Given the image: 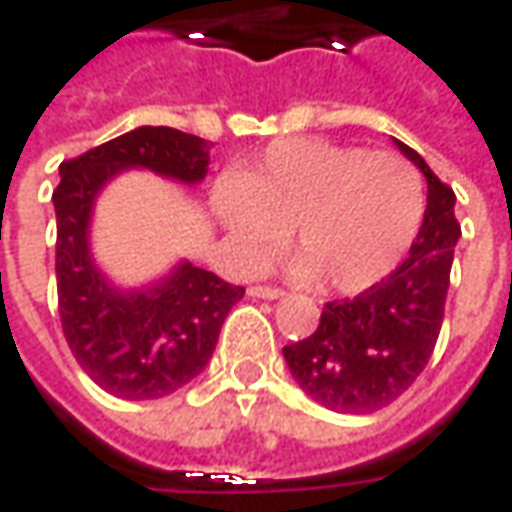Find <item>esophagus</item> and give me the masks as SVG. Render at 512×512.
<instances>
[{"mask_svg":"<svg viewBox=\"0 0 512 512\" xmlns=\"http://www.w3.org/2000/svg\"><path fill=\"white\" fill-rule=\"evenodd\" d=\"M249 293L257 296V299H268V301L282 299V296H285V290L274 288V285H255V288H249Z\"/></svg>","mask_w":512,"mask_h":512,"instance_id":"1","label":"esophagus"}]
</instances>
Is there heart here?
<instances>
[{
	"label": "heart",
	"mask_w": 512,
	"mask_h": 512,
	"mask_svg": "<svg viewBox=\"0 0 512 512\" xmlns=\"http://www.w3.org/2000/svg\"><path fill=\"white\" fill-rule=\"evenodd\" d=\"M216 213L255 260H268L293 230L296 274L354 296L403 263L425 219V189L395 153L282 139L224 183Z\"/></svg>",
	"instance_id": "obj_1"
}]
</instances>
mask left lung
Segmentation results:
<instances>
[{
  "label": "left lung",
  "mask_w": 512,
  "mask_h": 512,
  "mask_svg": "<svg viewBox=\"0 0 512 512\" xmlns=\"http://www.w3.org/2000/svg\"><path fill=\"white\" fill-rule=\"evenodd\" d=\"M395 145L428 180V208L406 260L370 290L329 301L318 329L282 348L296 384L340 414H373L406 392L428 365L444 321L461 224L455 194L425 158Z\"/></svg>",
  "instance_id": "8db88e82"
}]
</instances>
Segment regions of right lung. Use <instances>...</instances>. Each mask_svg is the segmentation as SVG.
Returning a JSON list of instances; mask_svg holds the SVG:
<instances>
[{
  "label": "right lung",
  "instance_id": "add662e5",
  "mask_svg": "<svg viewBox=\"0 0 512 512\" xmlns=\"http://www.w3.org/2000/svg\"><path fill=\"white\" fill-rule=\"evenodd\" d=\"M208 161L211 142L167 126L134 128L62 161L60 186L51 194L62 332L79 367L109 395L156 400L200 376L244 288L186 260L150 288H115L90 252L95 197L115 175L134 167L200 183Z\"/></svg>",
  "mask_w": 512,
  "mask_h": 512
}]
</instances>
